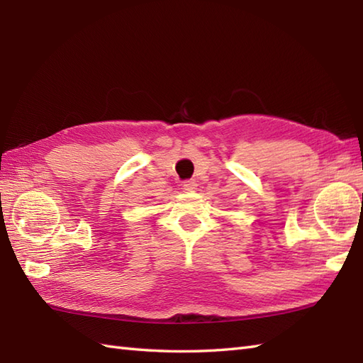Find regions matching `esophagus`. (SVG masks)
Here are the masks:
<instances>
[{
  "label": "esophagus",
  "instance_id": "34e87169",
  "mask_svg": "<svg viewBox=\"0 0 363 363\" xmlns=\"http://www.w3.org/2000/svg\"><path fill=\"white\" fill-rule=\"evenodd\" d=\"M182 187H184V190H187V191H194L196 189V182L194 179H187V181H184Z\"/></svg>",
  "mask_w": 363,
  "mask_h": 363
}]
</instances>
